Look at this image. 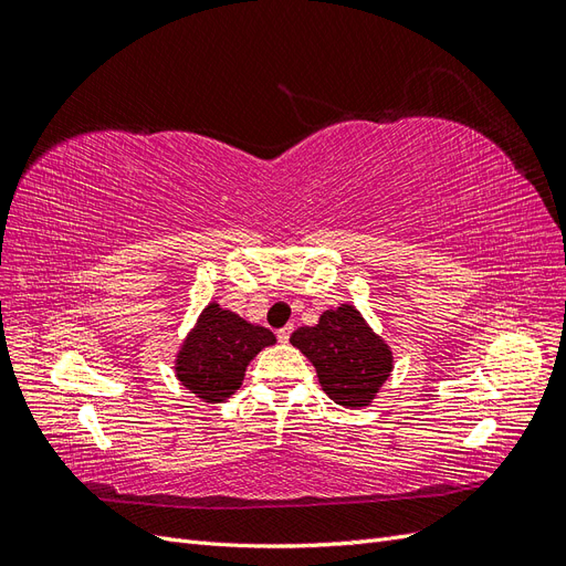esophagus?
<instances>
[{
    "mask_svg": "<svg viewBox=\"0 0 566 566\" xmlns=\"http://www.w3.org/2000/svg\"><path fill=\"white\" fill-rule=\"evenodd\" d=\"M290 333H293V325H285V328H281V331L276 333L279 342H283V345H285V342L290 339Z\"/></svg>",
    "mask_w": 566,
    "mask_h": 566,
    "instance_id": "1",
    "label": "esophagus"
}]
</instances>
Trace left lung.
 <instances>
[{"mask_svg": "<svg viewBox=\"0 0 566 566\" xmlns=\"http://www.w3.org/2000/svg\"><path fill=\"white\" fill-rule=\"evenodd\" d=\"M290 342L314 364L323 391L345 408L368 406L391 373V349L352 304L323 312Z\"/></svg>", "mask_w": 566, "mask_h": 566, "instance_id": "8db88e82", "label": "left lung"}]
</instances>
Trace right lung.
<instances>
[{"instance_id": "right-lung-1", "label": "right lung", "mask_w": 566, "mask_h": 566, "mask_svg": "<svg viewBox=\"0 0 566 566\" xmlns=\"http://www.w3.org/2000/svg\"><path fill=\"white\" fill-rule=\"evenodd\" d=\"M273 342L276 337L269 328L252 325L212 302L177 354V378L202 401H227L243 385L248 364Z\"/></svg>"}]
</instances>
